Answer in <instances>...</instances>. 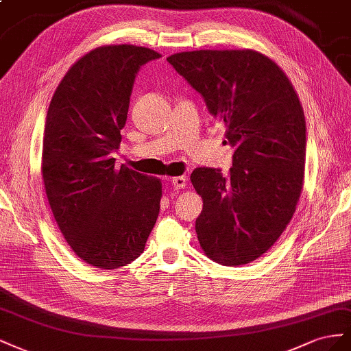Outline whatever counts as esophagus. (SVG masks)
Segmentation results:
<instances>
[{
    "instance_id": "esophagus-1",
    "label": "esophagus",
    "mask_w": 351,
    "mask_h": 351,
    "mask_svg": "<svg viewBox=\"0 0 351 351\" xmlns=\"http://www.w3.org/2000/svg\"><path fill=\"white\" fill-rule=\"evenodd\" d=\"M170 184L173 185V188L176 189H182L186 186V178L185 176H176L170 179Z\"/></svg>"
}]
</instances>
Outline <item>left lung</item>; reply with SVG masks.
I'll return each instance as SVG.
<instances>
[{"label":"left lung","mask_w":351,"mask_h":351,"mask_svg":"<svg viewBox=\"0 0 351 351\" xmlns=\"http://www.w3.org/2000/svg\"><path fill=\"white\" fill-rule=\"evenodd\" d=\"M225 123L232 167L191 173L203 212L195 220L207 257L223 266L247 265L281 237L303 189L306 120L285 73L253 49H199L167 57Z\"/></svg>","instance_id":"1"}]
</instances>
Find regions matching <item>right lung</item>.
Masks as SVG:
<instances>
[{"instance_id": "obj_1", "label": "right lung", "mask_w": 351, "mask_h": 351, "mask_svg": "<svg viewBox=\"0 0 351 351\" xmlns=\"http://www.w3.org/2000/svg\"><path fill=\"white\" fill-rule=\"evenodd\" d=\"M154 49L106 45L69 69L48 107L43 179L49 207L77 257L117 269L141 256L160 212L162 182L126 166L116 153L136 73Z\"/></svg>"}]
</instances>
